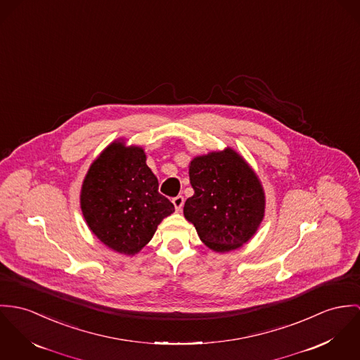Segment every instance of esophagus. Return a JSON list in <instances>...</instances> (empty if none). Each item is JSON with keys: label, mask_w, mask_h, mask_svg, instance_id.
Instances as JSON below:
<instances>
[{"label": "esophagus", "mask_w": 360, "mask_h": 360, "mask_svg": "<svg viewBox=\"0 0 360 360\" xmlns=\"http://www.w3.org/2000/svg\"><path fill=\"white\" fill-rule=\"evenodd\" d=\"M184 201H185V200H184V196H181V195L172 199V202H174V205H175V210H176V211H179V210L184 207Z\"/></svg>", "instance_id": "1"}]
</instances>
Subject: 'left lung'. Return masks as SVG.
I'll return each instance as SVG.
<instances>
[{
	"label": "left lung",
	"mask_w": 360,
	"mask_h": 360,
	"mask_svg": "<svg viewBox=\"0 0 360 360\" xmlns=\"http://www.w3.org/2000/svg\"><path fill=\"white\" fill-rule=\"evenodd\" d=\"M189 178L195 195L186 200L184 214L207 247L225 252L252 238L264 218L265 196L257 175L235 150L193 159Z\"/></svg>",
	"instance_id": "obj_1"
}]
</instances>
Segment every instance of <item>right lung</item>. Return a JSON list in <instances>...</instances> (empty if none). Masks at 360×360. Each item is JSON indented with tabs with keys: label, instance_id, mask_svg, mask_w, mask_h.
<instances>
[{
	"label": "right lung",
	"instance_id": "right-lung-1",
	"mask_svg": "<svg viewBox=\"0 0 360 360\" xmlns=\"http://www.w3.org/2000/svg\"><path fill=\"white\" fill-rule=\"evenodd\" d=\"M81 210L103 244L134 255L152 240L162 218L174 212V204L159 193L143 149L117 142L92 162L81 189Z\"/></svg>",
	"mask_w": 360,
	"mask_h": 360
}]
</instances>
